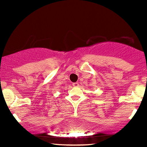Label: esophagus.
<instances>
[{
  "label": "esophagus",
  "mask_w": 147,
  "mask_h": 147,
  "mask_svg": "<svg viewBox=\"0 0 147 147\" xmlns=\"http://www.w3.org/2000/svg\"><path fill=\"white\" fill-rule=\"evenodd\" d=\"M72 86H75V87H78L79 86V84L78 82H75V83L72 84Z\"/></svg>",
  "instance_id": "esophagus-1"
}]
</instances>
